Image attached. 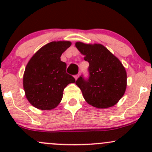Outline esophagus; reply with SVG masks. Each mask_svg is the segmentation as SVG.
Returning <instances> with one entry per match:
<instances>
[{
	"label": "esophagus",
	"mask_w": 152,
	"mask_h": 152,
	"mask_svg": "<svg viewBox=\"0 0 152 152\" xmlns=\"http://www.w3.org/2000/svg\"><path fill=\"white\" fill-rule=\"evenodd\" d=\"M79 74H77V75H76V76H74L75 79H76H76H78V78H79Z\"/></svg>",
	"instance_id": "1"
}]
</instances>
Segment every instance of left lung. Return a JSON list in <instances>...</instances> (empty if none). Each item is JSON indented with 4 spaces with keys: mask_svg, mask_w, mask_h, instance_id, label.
<instances>
[{
    "mask_svg": "<svg viewBox=\"0 0 152 152\" xmlns=\"http://www.w3.org/2000/svg\"><path fill=\"white\" fill-rule=\"evenodd\" d=\"M76 47L89 62V78L81 76L76 84L89 104L108 108L118 102L126 88V72L116 56L101 44L77 42Z\"/></svg>",
    "mask_w": 152,
    "mask_h": 152,
    "instance_id": "left-lung-1",
    "label": "left lung"
}]
</instances>
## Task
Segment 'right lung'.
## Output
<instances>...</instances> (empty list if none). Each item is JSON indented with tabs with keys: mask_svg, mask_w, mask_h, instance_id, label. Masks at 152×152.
<instances>
[{
	"mask_svg": "<svg viewBox=\"0 0 152 152\" xmlns=\"http://www.w3.org/2000/svg\"><path fill=\"white\" fill-rule=\"evenodd\" d=\"M70 45L69 41L49 42L38 50L27 64L23 88L28 101L36 108L49 110L57 107L64 89L76 82L66 73V63L60 59Z\"/></svg>",
	"mask_w": 152,
	"mask_h": 152,
	"instance_id": "obj_1",
	"label": "right lung"
}]
</instances>
